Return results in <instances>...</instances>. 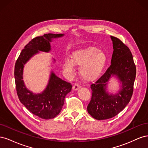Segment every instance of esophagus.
<instances>
[{
	"mask_svg": "<svg viewBox=\"0 0 148 148\" xmlns=\"http://www.w3.org/2000/svg\"><path fill=\"white\" fill-rule=\"evenodd\" d=\"M80 88V85L78 84V83H75L73 86V90H78V89Z\"/></svg>",
	"mask_w": 148,
	"mask_h": 148,
	"instance_id": "1",
	"label": "esophagus"
}]
</instances>
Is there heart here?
<instances>
[{"mask_svg":"<svg viewBox=\"0 0 148 148\" xmlns=\"http://www.w3.org/2000/svg\"><path fill=\"white\" fill-rule=\"evenodd\" d=\"M106 61L107 57L104 52L95 47H87L71 53L70 59H65L64 69L68 73L72 74L74 65L80 66V75L83 79L89 81L98 77Z\"/></svg>","mask_w":148,"mask_h":148,"instance_id":"obj_1","label":"heart"}]
</instances>
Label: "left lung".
Segmentation results:
<instances>
[{
	"mask_svg": "<svg viewBox=\"0 0 148 148\" xmlns=\"http://www.w3.org/2000/svg\"><path fill=\"white\" fill-rule=\"evenodd\" d=\"M114 52L111 64L99 79L91 83L90 102L87 106L88 113L96 120L112 118L119 114L130 101L136 77V65L128 46L119 38L110 36ZM117 75L122 82L119 93L109 95L105 91V83L111 75Z\"/></svg>",
	"mask_w": 148,
	"mask_h": 148,
	"instance_id": "left-lung-1",
	"label": "left lung"
}]
</instances>
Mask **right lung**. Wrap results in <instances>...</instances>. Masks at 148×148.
Returning <instances> with one entry per match:
<instances>
[{
    "label": "right lung",
    "instance_id": "obj_1",
    "mask_svg": "<svg viewBox=\"0 0 148 148\" xmlns=\"http://www.w3.org/2000/svg\"><path fill=\"white\" fill-rule=\"evenodd\" d=\"M62 34L48 33L31 39L21 51L15 65L16 89L20 101L33 114L43 119H51L60 113L66 95L72 88L71 83L64 81L52 73L46 89L41 94L34 95L26 89L23 81L24 65L38 51L49 52L52 38L61 37Z\"/></svg>",
    "mask_w": 148,
    "mask_h": 148
}]
</instances>
